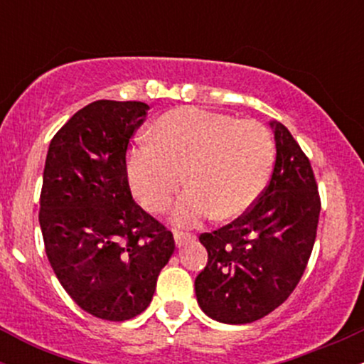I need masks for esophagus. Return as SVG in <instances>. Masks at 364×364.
Instances as JSON below:
<instances>
[{
    "instance_id": "34e87169",
    "label": "esophagus",
    "mask_w": 364,
    "mask_h": 364,
    "mask_svg": "<svg viewBox=\"0 0 364 364\" xmlns=\"http://www.w3.org/2000/svg\"><path fill=\"white\" fill-rule=\"evenodd\" d=\"M174 241H176V246L178 248H181L183 245L186 243V241H190V240H193L195 237V235H191V232H183V231H176V229H174Z\"/></svg>"
}]
</instances>
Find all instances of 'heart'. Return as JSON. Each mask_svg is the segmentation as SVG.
Instances as JSON below:
<instances>
[{"label": "heart", "instance_id": "b5f03b06", "mask_svg": "<svg viewBox=\"0 0 364 364\" xmlns=\"http://www.w3.org/2000/svg\"><path fill=\"white\" fill-rule=\"evenodd\" d=\"M274 162V136L260 121L185 107L162 116L152 140L129 150L128 178L141 205L164 212L186 174L191 186L178 200L173 219L193 225L212 215L229 220L250 210Z\"/></svg>", "mask_w": 364, "mask_h": 364}]
</instances>
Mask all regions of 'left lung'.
<instances>
[{
    "mask_svg": "<svg viewBox=\"0 0 364 364\" xmlns=\"http://www.w3.org/2000/svg\"><path fill=\"white\" fill-rule=\"evenodd\" d=\"M270 124L277 156L269 185L243 215L200 235L208 262L195 279L196 301L223 323H252L281 306L315 245L321 202L310 159L289 129Z\"/></svg>",
    "mask_w": 364,
    "mask_h": 364,
    "instance_id": "1",
    "label": "left lung"
}]
</instances>
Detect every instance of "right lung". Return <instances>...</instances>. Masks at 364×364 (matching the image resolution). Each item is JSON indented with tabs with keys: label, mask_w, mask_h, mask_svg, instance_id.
<instances>
[{
	"label": "right lung",
	"mask_w": 364,
	"mask_h": 364,
	"mask_svg": "<svg viewBox=\"0 0 364 364\" xmlns=\"http://www.w3.org/2000/svg\"><path fill=\"white\" fill-rule=\"evenodd\" d=\"M136 101H95L49 144L39 224L58 281L82 310L123 321L152 301L173 232L133 200L127 150L147 118Z\"/></svg>",
	"instance_id": "add662e5"
}]
</instances>
